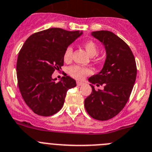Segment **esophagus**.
<instances>
[{"instance_id":"34e87169","label":"esophagus","mask_w":152,"mask_h":152,"mask_svg":"<svg viewBox=\"0 0 152 152\" xmlns=\"http://www.w3.org/2000/svg\"><path fill=\"white\" fill-rule=\"evenodd\" d=\"M76 84H77V86H82L83 84V83L80 82V81H77V82H76Z\"/></svg>"}]
</instances>
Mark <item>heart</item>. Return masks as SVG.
I'll use <instances>...</instances> for the list:
<instances>
[{
  "label": "heart",
  "instance_id": "obj_1",
  "mask_svg": "<svg viewBox=\"0 0 152 152\" xmlns=\"http://www.w3.org/2000/svg\"><path fill=\"white\" fill-rule=\"evenodd\" d=\"M84 48L88 52V54L90 55V56H94L98 53L99 48H98L97 45L93 41H87L84 44ZM72 46L67 47L63 55V59L66 62H69L72 60ZM67 72L69 74L70 76L73 77L76 80H83L86 77L87 75L90 74L92 72L91 69L86 67H83V66H72L69 67L67 69Z\"/></svg>",
  "mask_w": 152,
  "mask_h": 152
}]
</instances>
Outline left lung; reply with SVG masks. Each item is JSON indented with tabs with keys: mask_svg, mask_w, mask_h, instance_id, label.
Wrapping results in <instances>:
<instances>
[{
	"mask_svg": "<svg viewBox=\"0 0 152 152\" xmlns=\"http://www.w3.org/2000/svg\"><path fill=\"white\" fill-rule=\"evenodd\" d=\"M92 36L104 45L106 60L98 74L88 79L92 93L84 106L87 113L98 121H107L117 115L127 104L137 76L135 58L130 47L121 38L109 31H96ZM94 84L104 86L96 91Z\"/></svg>",
	"mask_w": 152,
	"mask_h": 152,
	"instance_id": "left-lung-1",
	"label": "left lung"
}]
</instances>
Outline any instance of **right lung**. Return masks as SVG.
Listing matches in <instances>:
<instances>
[{"instance_id": "obj_1", "label": "right lung", "mask_w": 152, "mask_h": 152, "mask_svg": "<svg viewBox=\"0 0 152 152\" xmlns=\"http://www.w3.org/2000/svg\"><path fill=\"white\" fill-rule=\"evenodd\" d=\"M82 34L52 28L33 34L23 45L18 56V83L25 104L38 115L48 117L59 111L67 90L76 86L70 76L56 83L52 75L63 66L67 47Z\"/></svg>"}]
</instances>
